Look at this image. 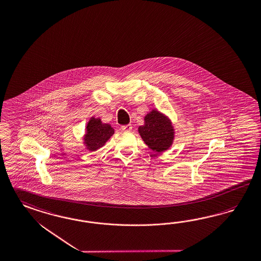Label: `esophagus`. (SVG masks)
<instances>
[{"label": "esophagus", "mask_w": 261, "mask_h": 261, "mask_svg": "<svg viewBox=\"0 0 261 261\" xmlns=\"http://www.w3.org/2000/svg\"><path fill=\"white\" fill-rule=\"evenodd\" d=\"M122 128V130H124V132H130L132 129H133V126L130 125V124H128V125H125V126H122L121 127Z\"/></svg>", "instance_id": "1"}]
</instances>
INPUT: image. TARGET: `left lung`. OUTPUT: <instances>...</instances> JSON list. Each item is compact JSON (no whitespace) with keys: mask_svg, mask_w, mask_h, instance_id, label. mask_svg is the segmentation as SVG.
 Segmentation results:
<instances>
[{"mask_svg":"<svg viewBox=\"0 0 261 261\" xmlns=\"http://www.w3.org/2000/svg\"><path fill=\"white\" fill-rule=\"evenodd\" d=\"M138 132L146 145L157 152L167 150L173 143L174 128L171 122L156 110L145 116V124L138 127Z\"/></svg>","mask_w":261,"mask_h":261,"instance_id":"obj_1","label":"left lung"}]
</instances>
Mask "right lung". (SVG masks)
<instances>
[{"mask_svg":"<svg viewBox=\"0 0 261 261\" xmlns=\"http://www.w3.org/2000/svg\"><path fill=\"white\" fill-rule=\"evenodd\" d=\"M86 132L84 144L91 151H95L103 147L114 134V129L110 124H103L99 118L94 117L88 122Z\"/></svg>","mask_w":261,"mask_h":261,"instance_id":"right-lung-1","label":"right lung"}]
</instances>
